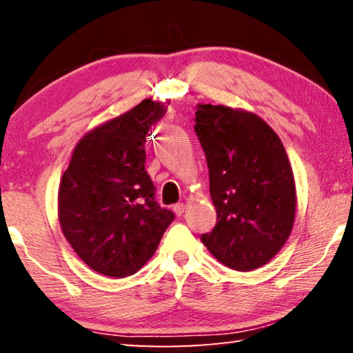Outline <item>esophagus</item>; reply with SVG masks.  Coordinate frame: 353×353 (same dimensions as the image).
I'll return each mask as SVG.
<instances>
[{"label": "esophagus", "mask_w": 353, "mask_h": 353, "mask_svg": "<svg viewBox=\"0 0 353 353\" xmlns=\"http://www.w3.org/2000/svg\"><path fill=\"white\" fill-rule=\"evenodd\" d=\"M172 212H174V213L177 214V216H182L183 212H185V205L182 204V202H179V204L172 205Z\"/></svg>", "instance_id": "34e87169"}]
</instances>
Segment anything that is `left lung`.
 Returning <instances> with one entry per match:
<instances>
[{
    "instance_id": "left-lung-1",
    "label": "left lung",
    "mask_w": 353,
    "mask_h": 353,
    "mask_svg": "<svg viewBox=\"0 0 353 353\" xmlns=\"http://www.w3.org/2000/svg\"><path fill=\"white\" fill-rule=\"evenodd\" d=\"M194 121L218 214L216 225L201 241L232 270H256L282 249L294 224L296 187L288 155L255 113L199 104Z\"/></svg>"
}]
</instances>
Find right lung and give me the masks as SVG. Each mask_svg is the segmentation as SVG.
<instances>
[{
    "instance_id": "obj_1",
    "label": "right lung",
    "mask_w": 353,
    "mask_h": 353,
    "mask_svg": "<svg viewBox=\"0 0 353 353\" xmlns=\"http://www.w3.org/2000/svg\"><path fill=\"white\" fill-rule=\"evenodd\" d=\"M166 104L141 101L93 129L74 148L59 187V221L93 271L128 277L154 255L174 213L155 201L145 170L146 134Z\"/></svg>"
}]
</instances>
